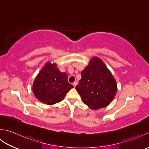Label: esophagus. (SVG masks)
<instances>
[{"label": "esophagus", "instance_id": "obj_1", "mask_svg": "<svg viewBox=\"0 0 149 149\" xmlns=\"http://www.w3.org/2000/svg\"><path fill=\"white\" fill-rule=\"evenodd\" d=\"M77 82H74V83H73V86H74V87H75V86H77Z\"/></svg>", "mask_w": 149, "mask_h": 149}]
</instances>
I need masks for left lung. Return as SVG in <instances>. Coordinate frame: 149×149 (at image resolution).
Returning a JSON list of instances; mask_svg holds the SVG:
<instances>
[{
	"label": "left lung",
	"mask_w": 149,
	"mask_h": 149,
	"mask_svg": "<svg viewBox=\"0 0 149 149\" xmlns=\"http://www.w3.org/2000/svg\"><path fill=\"white\" fill-rule=\"evenodd\" d=\"M75 88L83 102L92 109L109 105L117 91L115 78L98 58H92L81 72V79Z\"/></svg>",
	"instance_id": "obj_1"
}]
</instances>
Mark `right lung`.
I'll return each instance as SVG.
<instances>
[{
  "label": "right lung",
  "mask_w": 149,
  "mask_h": 149,
  "mask_svg": "<svg viewBox=\"0 0 149 149\" xmlns=\"http://www.w3.org/2000/svg\"><path fill=\"white\" fill-rule=\"evenodd\" d=\"M72 88L74 86L68 83L66 74L60 72L56 64L48 63L34 80L33 91L41 102L52 105L61 101Z\"/></svg>",
  "instance_id": "obj_1"
}]
</instances>
